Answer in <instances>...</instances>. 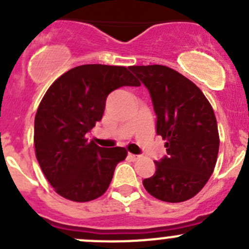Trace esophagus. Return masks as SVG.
Returning a JSON list of instances; mask_svg holds the SVG:
<instances>
[{
  "label": "esophagus",
  "instance_id": "esophagus-1",
  "mask_svg": "<svg viewBox=\"0 0 249 249\" xmlns=\"http://www.w3.org/2000/svg\"><path fill=\"white\" fill-rule=\"evenodd\" d=\"M127 157H129L130 159L132 160V161H136V160L139 159V158H140V155H136V154H131V153H129V154H127Z\"/></svg>",
  "mask_w": 249,
  "mask_h": 249
}]
</instances>
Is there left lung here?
I'll return each mask as SVG.
<instances>
[{
    "mask_svg": "<svg viewBox=\"0 0 249 249\" xmlns=\"http://www.w3.org/2000/svg\"><path fill=\"white\" fill-rule=\"evenodd\" d=\"M148 89L157 114V134L167 155L143 179L152 196L165 202L192 199L214 170L219 150L217 119L203 92L192 80L161 65L131 66Z\"/></svg>",
    "mask_w": 249,
    "mask_h": 249,
    "instance_id": "left-lung-1",
    "label": "left lung"
}]
</instances>
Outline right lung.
<instances>
[{"label": "right lung", "instance_id": "obj_1", "mask_svg": "<svg viewBox=\"0 0 249 249\" xmlns=\"http://www.w3.org/2000/svg\"><path fill=\"white\" fill-rule=\"evenodd\" d=\"M126 67L82 65L57 78L35 117V149L44 176L65 199L87 202L105 194L123 147L102 148L85 135L102 119L107 96L122 87H140Z\"/></svg>", "mask_w": 249, "mask_h": 249}]
</instances>
